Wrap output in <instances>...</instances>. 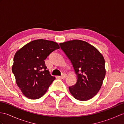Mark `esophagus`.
Listing matches in <instances>:
<instances>
[{
	"mask_svg": "<svg viewBox=\"0 0 124 124\" xmlns=\"http://www.w3.org/2000/svg\"><path fill=\"white\" fill-rule=\"evenodd\" d=\"M67 75L66 74H64V73H63V74H62V76H60V78L61 79H65L66 77H67Z\"/></svg>",
	"mask_w": 124,
	"mask_h": 124,
	"instance_id": "obj_1",
	"label": "esophagus"
}]
</instances>
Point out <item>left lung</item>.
<instances>
[{
    "label": "left lung",
    "mask_w": 124,
    "mask_h": 124,
    "mask_svg": "<svg viewBox=\"0 0 124 124\" xmlns=\"http://www.w3.org/2000/svg\"><path fill=\"white\" fill-rule=\"evenodd\" d=\"M59 45L77 74L76 83L69 87L70 93L80 101L91 99L98 93L105 77L102 55L93 46L81 40L69 41Z\"/></svg>",
    "instance_id": "8db88e82"
}]
</instances>
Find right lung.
<instances>
[{"label": "right lung", "instance_id": "add662e5", "mask_svg": "<svg viewBox=\"0 0 124 124\" xmlns=\"http://www.w3.org/2000/svg\"><path fill=\"white\" fill-rule=\"evenodd\" d=\"M59 48L56 42L39 39L27 43L16 52L12 72L17 85L28 98L42 97L55 80L46 70L44 60Z\"/></svg>", "mask_w": 124, "mask_h": 124}]
</instances>
